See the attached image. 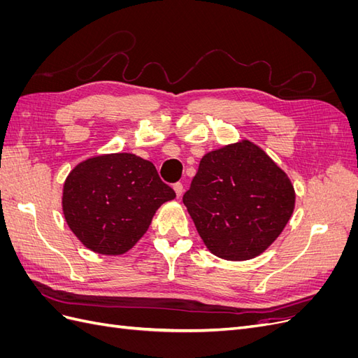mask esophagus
I'll return each mask as SVG.
<instances>
[{
	"label": "esophagus",
	"instance_id": "obj_1",
	"mask_svg": "<svg viewBox=\"0 0 358 358\" xmlns=\"http://www.w3.org/2000/svg\"><path fill=\"white\" fill-rule=\"evenodd\" d=\"M173 189H175V192H176V196H178V197H180L182 194H183V185H182L180 182H176L175 185H173Z\"/></svg>",
	"mask_w": 358,
	"mask_h": 358
}]
</instances>
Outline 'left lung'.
<instances>
[{
	"label": "left lung",
	"instance_id": "left-lung-1",
	"mask_svg": "<svg viewBox=\"0 0 358 358\" xmlns=\"http://www.w3.org/2000/svg\"><path fill=\"white\" fill-rule=\"evenodd\" d=\"M183 204L216 257L243 262L272 245L296 204L287 173L249 140L206 154Z\"/></svg>",
	"mask_w": 358,
	"mask_h": 358
}]
</instances>
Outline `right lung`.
<instances>
[{"instance_id":"1","label":"right lung","mask_w":358,"mask_h":358,"mask_svg":"<svg viewBox=\"0 0 358 358\" xmlns=\"http://www.w3.org/2000/svg\"><path fill=\"white\" fill-rule=\"evenodd\" d=\"M176 197L152 162L119 152L79 162L64 182L62 212L91 251L121 255L148 231L159 206Z\"/></svg>"}]
</instances>
